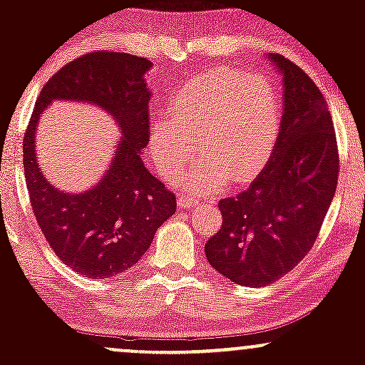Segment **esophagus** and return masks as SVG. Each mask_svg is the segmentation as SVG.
Instances as JSON below:
<instances>
[{
  "label": "esophagus",
  "mask_w": 365,
  "mask_h": 365,
  "mask_svg": "<svg viewBox=\"0 0 365 365\" xmlns=\"http://www.w3.org/2000/svg\"><path fill=\"white\" fill-rule=\"evenodd\" d=\"M195 204H197V200L192 199V197H187V195H180L178 197V207L190 209V207H194Z\"/></svg>",
  "instance_id": "esophagus-1"
}]
</instances>
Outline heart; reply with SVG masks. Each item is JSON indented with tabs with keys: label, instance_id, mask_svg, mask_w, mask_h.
Wrapping results in <instances>:
<instances>
[{
	"label": "heart",
	"instance_id": "b5f03b06",
	"mask_svg": "<svg viewBox=\"0 0 365 365\" xmlns=\"http://www.w3.org/2000/svg\"><path fill=\"white\" fill-rule=\"evenodd\" d=\"M170 120L150 125L154 165L175 180L200 144L202 161L182 178L195 194H212L230 178L245 183L271 159L279 135V96L267 78L235 70H209L190 78L171 96Z\"/></svg>",
	"mask_w": 365,
	"mask_h": 365
}]
</instances>
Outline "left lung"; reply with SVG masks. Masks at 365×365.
Wrapping results in <instances>:
<instances>
[{
  "mask_svg": "<svg viewBox=\"0 0 365 365\" xmlns=\"http://www.w3.org/2000/svg\"><path fill=\"white\" fill-rule=\"evenodd\" d=\"M267 60L284 87L278 142L249 188L220 200L223 226L204 247L217 273L252 288L290 273L312 249L340 168L324 96L282 54H267Z\"/></svg>",
  "mask_w": 365,
  "mask_h": 365,
  "instance_id": "obj_1",
  "label": "left lung"
}]
</instances>
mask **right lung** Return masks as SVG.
<instances>
[{
  "label": "right lung",
  "instance_id": "add662e5",
  "mask_svg": "<svg viewBox=\"0 0 365 365\" xmlns=\"http://www.w3.org/2000/svg\"><path fill=\"white\" fill-rule=\"evenodd\" d=\"M150 66L149 60L128 53L83 54L49 78L25 132L24 173L37 225L63 264L87 278H110L139 262L177 209L173 192L142 161L150 99L144 75ZM53 101L103 107L122 130L110 168L98 186L81 195L58 191L36 165L35 128Z\"/></svg>",
  "mask_w": 365,
  "mask_h": 365
}]
</instances>
